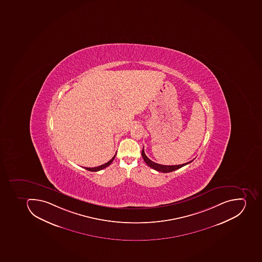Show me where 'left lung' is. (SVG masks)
Here are the masks:
<instances>
[{
  "mask_svg": "<svg viewBox=\"0 0 262 262\" xmlns=\"http://www.w3.org/2000/svg\"><path fill=\"white\" fill-rule=\"evenodd\" d=\"M142 156H143V160H144V162H146L147 166H150L151 168L154 169V170L163 173L171 172V171H174V170H177V169L181 168L182 166H185V165H187V164L193 162V160H192V161H189V162H186V163L181 164V165H174V166L161 165V164L156 163V162H152V161L149 159L147 156H146V154H145L144 149L143 148V151H142Z\"/></svg>",
  "mask_w": 262,
  "mask_h": 262,
  "instance_id": "1",
  "label": "left lung"
}]
</instances>
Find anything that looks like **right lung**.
Here are the masks:
<instances>
[{
	"instance_id": "right-lung-1",
	"label": "right lung",
	"mask_w": 262,
	"mask_h": 262,
	"mask_svg": "<svg viewBox=\"0 0 262 262\" xmlns=\"http://www.w3.org/2000/svg\"><path fill=\"white\" fill-rule=\"evenodd\" d=\"M115 156H116V154L114 156L113 158H112V159L110 160V161H108V162H106V163L103 164V165H101V166H97V167H84V168L88 170H90V171H98V170H102V169L105 168V167L110 166V165L112 163L114 159H115Z\"/></svg>"
}]
</instances>
